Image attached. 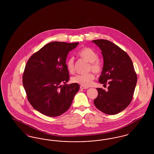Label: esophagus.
I'll use <instances>...</instances> for the list:
<instances>
[{
    "instance_id": "34e87169",
    "label": "esophagus",
    "mask_w": 154,
    "mask_h": 154,
    "mask_svg": "<svg viewBox=\"0 0 154 154\" xmlns=\"http://www.w3.org/2000/svg\"><path fill=\"white\" fill-rule=\"evenodd\" d=\"M88 87H84V86H82V85H81L80 89H88Z\"/></svg>"
}]
</instances>
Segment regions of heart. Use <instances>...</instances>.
<instances>
[{
  "mask_svg": "<svg viewBox=\"0 0 154 154\" xmlns=\"http://www.w3.org/2000/svg\"><path fill=\"white\" fill-rule=\"evenodd\" d=\"M81 58L89 62L88 69L91 70L95 73H100L102 72V67L101 63L97 60L98 54L91 48L85 47L81 49L77 53ZM66 67L70 73H73L74 70V59L72 58L69 59L66 62ZM95 79L94 74L92 73L85 74H78L72 78L73 82L79 84L84 87L90 86Z\"/></svg>",
  "mask_w": 154,
  "mask_h": 154,
  "instance_id": "heart-1",
  "label": "heart"
}]
</instances>
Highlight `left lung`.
<instances>
[{"label":"left lung","instance_id":"8db88e82","mask_svg":"<svg viewBox=\"0 0 154 154\" xmlns=\"http://www.w3.org/2000/svg\"><path fill=\"white\" fill-rule=\"evenodd\" d=\"M102 50L103 67L100 83L109 84L108 91L96 88L97 97L94 103L103 112L114 115L125 109L131 102L137 83V74L126 52L107 40H92Z\"/></svg>","mask_w":154,"mask_h":154}]
</instances>
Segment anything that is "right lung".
<instances>
[{
  "mask_svg": "<svg viewBox=\"0 0 154 154\" xmlns=\"http://www.w3.org/2000/svg\"><path fill=\"white\" fill-rule=\"evenodd\" d=\"M79 44L51 42L26 63L22 76L23 88L32 107L45 116L57 117L66 112L80 89L77 83L66 84L69 80L67 54Z\"/></svg>",
  "mask_w": 154,
  "mask_h": 154,
  "instance_id": "add662e5",
  "label": "right lung"
}]
</instances>
